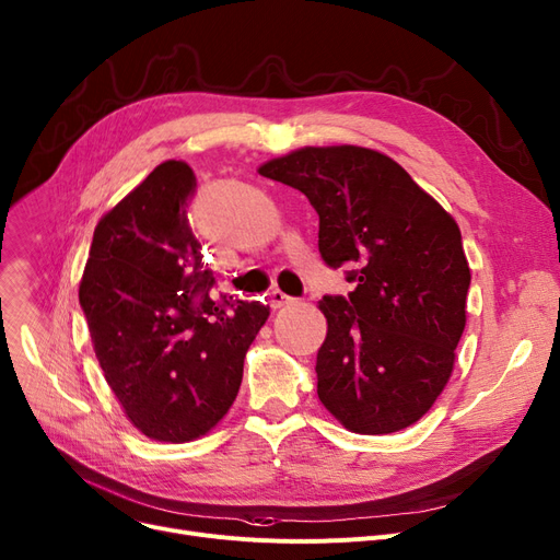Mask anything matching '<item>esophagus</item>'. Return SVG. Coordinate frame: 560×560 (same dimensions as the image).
<instances>
[{
    "instance_id": "34e87169",
    "label": "esophagus",
    "mask_w": 560,
    "mask_h": 560,
    "mask_svg": "<svg viewBox=\"0 0 560 560\" xmlns=\"http://www.w3.org/2000/svg\"><path fill=\"white\" fill-rule=\"evenodd\" d=\"M268 302H270V306H272V308H281L283 304H288V302H290V298L285 295L283 290L275 288V290H270V292H268Z\"/></svg>"
}]
</instances>
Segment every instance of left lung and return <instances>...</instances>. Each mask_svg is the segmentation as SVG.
Wrapping results in <instances>:
<instances>
[{"label": "left lung", "instance_id": "obj_1", "mask_svg": "<svg viewBox=\"0 0 560 560\" xmlns=\"http://www.w3.org/2000/svg\"><path fill=\"white\" fill-rule=\"evenodd\" d=\"M319 215L329 268L357 288L325 295L317 397L349 431L395 433L443 393L465 329L469 265L454 218L393 159L354 144L304 147L258 167Z\"/></svg>", "mask_w": 560, "mask_h": 560}]
</instances>
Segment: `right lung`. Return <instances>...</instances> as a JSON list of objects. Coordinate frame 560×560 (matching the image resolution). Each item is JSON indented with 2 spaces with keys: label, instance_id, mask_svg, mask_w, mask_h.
Returning <instances> with one entry per match:
<instances>
[{
  "label": "right lung",
  "instance_id": "1",
  "mask_svg": "<svg viewBox=\"0 0 560 560\" xmlns=\"http://www.w3.org/2000/svg\"><path fill=\"white\" fill-rule=\"evenodd\" d=\"M195 172L165 161L108 211L79 285L106 384L131 424L188 443L231 408L270 306L220 295L188 222Z\"/></svg>",
  "mask_w": 560,
  "mask_h": 560
}]
</instances>
